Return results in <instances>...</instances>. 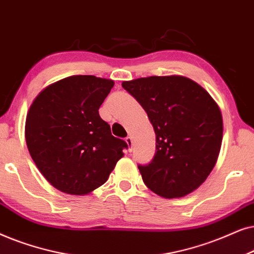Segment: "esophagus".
<instances>
[{"instance_id": "1", "label": "esophagus", "mask_w": 254, "mask_h": 254, "mask_svg": "<svg viewBox=\"0 0 254 254\" xmlns=\"http://www.w3.org/2000/svg\"><path fill=\"white\" fill-rule=\"evenodd\" d=\"M125 141H127V150H129L130 152L131 151H132V143H133V141H132V137H127V138H125Z\"/></svg>"}]
</instances>
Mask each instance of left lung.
Here are the masks:
<instances>
[{
  "label": "left lung",
  "mask_w": 254,
  "mask_h": 254,
  "mask_svg": "<svg viewBox=\"0 0 254 254\" xmlns=\"http://www.w3.org/2000/svg\"><path fill=\"white\" fill-rule=\"evenodd\" d=\"M155 132V154L138 166L144 184L165 198H179L207 180L221 151L223 118L218 104L200 84L182 75L124 81Z\"/></svg>",
  "instance_id": "1"
}]
</instances>
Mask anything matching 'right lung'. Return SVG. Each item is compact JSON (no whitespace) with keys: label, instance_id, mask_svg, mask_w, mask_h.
Wrapping results in <instances>:
<instances>
[{"label":"right lung","instance_id":"1","mask_svg":"<svg viewBox=\"0 0 254 254\" xmlns=\"http://www.w3.org/2000/svg\"><path fill=\"white\" fill-rule=\"evenodd\" d=\"M115 82L73 75L44 88L26 115L25 140L44 178L58 190L87 195L109 178L123 157L124 140L99 115Z\"/></svg>","mask_w":254,"mask_h":254}]
</instances>
